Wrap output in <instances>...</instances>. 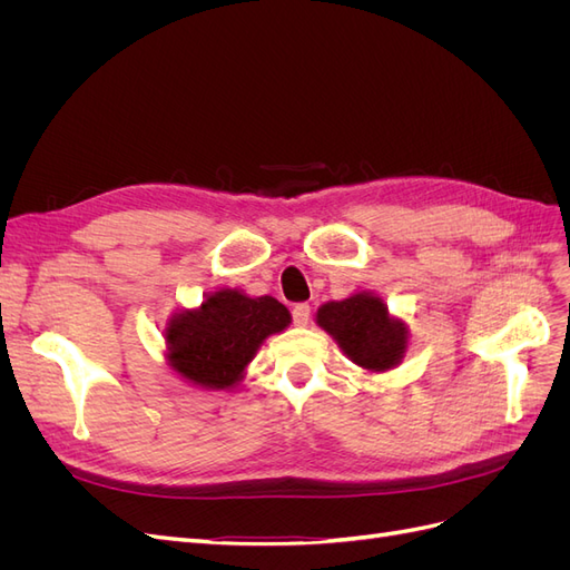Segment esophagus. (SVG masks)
<instances>
[{"label":"esophagus","instance_id":"34e87169","mask_svg":"<svg viewBox=\"0 0 570 570\" xmlns=\"http://www.w3.org/2000/svg\"><path fill=\"white\" fill-rule=\"evenodd\" d=\"M308 318H312V306L308 304H297L292 308V321H295V325H306Z\"/></svg>","mask_w":570,"mask_h":570}]
</instances>
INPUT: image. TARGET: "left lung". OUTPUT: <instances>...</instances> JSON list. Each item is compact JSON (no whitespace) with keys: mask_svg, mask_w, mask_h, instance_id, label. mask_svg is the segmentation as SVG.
I'll use <instances>...</instances> for the list:
<instances>
[{"mask_svg":"<svg viewBox=\"0 0 570 570\" xmlns=\"http://www.w3.org/2000/svg\"><path fill=\"white\" fill-rule=\"evenodd\" d=\"M316 323L333 335L356 366L366 371L383 373L400 364L406 352V325L392 318L383 299L371 292L323 304Z\"/></svg>","mask_w":570,"mask_h":570,"instance_id":"8db88e82","label":"left lung"}]
</instances>
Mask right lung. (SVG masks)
Listing matches in <instances>:
<instances>
[{
	"label": "right lung",
	"mask_w": 570,
	"mask_h": 570,
	"mask_svg": "<svg viewBox=\"0 0 570 570\" xmlns=\"http://www.w3.org/2000/svg\"><path fill=\"white\" fill-rule=\"evenodd\" d=\"M285 304L218 289L193 312L168 321V361L185 381L206 390H228L243 377L262 342L289 325Z\"/></svg>",
	"instance_id": "right-lung-1"
}]
</instances>
